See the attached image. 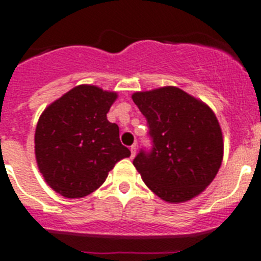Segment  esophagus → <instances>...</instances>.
I'll list each match as a JSON object with an SVG mask.
<instances>
[{
	"mask_svg": "<svg viewBox=\"0 0 261 261\" xmlns=\"http://www.w3.org/2000/svg\"><path fill=\"white\" fill-rule=\"evenodd\" d=\"M136 153H137V146H136V145H132V146H130V156L135 158Z\"/></svg>",
	"mask_w": 261,
	"mask_h": 261,
	"instance_id": "1",
	"label": "esophagus"
}]
</instances>
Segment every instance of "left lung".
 <instances>
[{"label":"left lung","instance_id":"8db88e82","mask_svg":"<svg viewBox=\"0 0 261 261\" xmlns=\"http://www.w3.org/2000/svg\"><path fill=\"white\" fill-rule=\"evenodd\" d=\"M132 99L146 117L154 144L150 153L133 159L144 183L170 204L204 192L223 159L222 129L212 108L175 86L137 91Z\"/></svg>","mask_w":261,"mask_h":261}]
</instances>
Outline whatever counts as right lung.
<instances>
[{"mask_svg":"<svg viewBox=\"0 0 261 261\" xmlns=\"http://www.w3.org/2000/svg\"><path fill=\"white\" fill-rule=\"evenodd\" d=\"M117 93L80 85L50 103L39 117L35 156L55 192L81 199L102 186L119 161L130 155L119 126L107 120Z\"/></svg>","mask_w":261,"mask_h":261,"instance_id":"right-lung-1","label":"right lung"}]
</instances>
